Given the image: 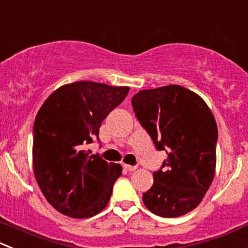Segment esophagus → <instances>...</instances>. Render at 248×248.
Segmentation results:
<instances>
[{"mask_svg":"<svg viewBox=\"0 0 248 248\" xmlns=\"http://www.w3.org/2000/svg\"><path fill=\"white\" fill-rule=\"evenodd\" d=\"M124 168L128 172H133V170H137V166H131V165H124Z\"/></svg>","mask_w":248,"mask_h":248,"instance_id":"obj_1","label":"esophagus"}]
</instances>
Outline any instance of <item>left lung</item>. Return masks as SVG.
<instances>
[{
	"label": "left lung",
	"mask_w": 248,
	"mask_h": 248,
	"mask_svg": "<svg viewBox=\"0 0 248 248\" xmlns=\"http://www.w3.org/2000/svg\"><path fill=\"white\" fill-rule=\"evenodd\" d=\"M132 108L155 148L167 157L154 172L143 202L154 215L174 218L202 201L216 170L218 128L203 99L178 85L140 91Z\"/></svg>",
	"instance_id": "8db88e82"
}]
</instances>
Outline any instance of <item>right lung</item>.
<instances>
[{
	"instance_id": "add662e5",
	"label": "right lung",
	"mask_w": 248,
	"mask_h": 248,
	"mask_svg": "<svg viewBox=\"0 0 248 248\" xmlns=\"http://www.w3.org/2000/svg\"><path fill=\"white\" fill-rule=\"evenodd\" d=\"M128 87L80 81L46 99L33 124V173L48 202L63 215L90 218L105 208L122 167L86 150Z\"/></svg>"
}]
</instances>
